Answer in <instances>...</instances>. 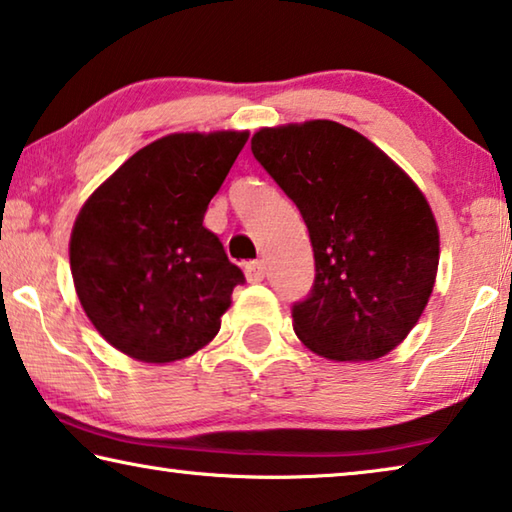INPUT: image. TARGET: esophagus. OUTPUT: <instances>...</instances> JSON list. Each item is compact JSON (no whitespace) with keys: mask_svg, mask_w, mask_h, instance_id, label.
Listing matches in <instances>:
<instances>
[{"mask_svg":"<svg viewBox=\"0 0 512 512\" xmlns=\"http://www.w3.org/2000/svg\"><path fill=\"white\" fill-rule=\"evenodd\" d=\"M266 275V264L259 259V262H248L246 264V278L248 282H262Z\"/></svg>","mask_w":512,"mask_h":512,"instance_id":"esophagus-1","label":"esophagus"}]
</instances>
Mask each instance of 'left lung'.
Segmentation results:
<instances>
[{"mask_svg":"<svg viewBox=\"0 0 512 512\" xmlns=\"http://www.w3.org/2000/svg\"><path fill=\"white\" fill-rule=\"evenodd\" d=\"M250 150L310 232L316 275L291 307L298 339L328 360L383 358L433 294L440 232L424 193L383 150L332 120L264 127Z\"/></svg>","mask_w":512,"mask_h":512,"instance_id":"8db88e82","label":"left lung"}]
</instances>
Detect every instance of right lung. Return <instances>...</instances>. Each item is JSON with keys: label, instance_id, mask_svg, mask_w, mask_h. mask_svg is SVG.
Listing matches in <instances>:
<instances>
[{"label": "right lung", "instance_id": "add662e5", "mask_svg": "<svg viewBox=\"0 0 512 512\" xmlns=\"http://www.w3.org/2000/svg\"><path fill=\"white\" fill-rule=\"evenodd\" d=\"M248 132L170 134L132 154L72 227L70 271L97 332L141 362L189 358L246 278L202 225Z\"/></svg>", "mask_w": 512, "mask_h": 512}]
</instances>
